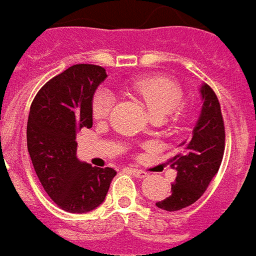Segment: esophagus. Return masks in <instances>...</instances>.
Here are the masks:
<instances>
[{
  "label": "esophagus",
  "instance_id": "obj_1",
  "mask_svg": "<svg viewBox=\"0 0 256 256\" xmlns=\"http://www.w3.org/2000/svg\"><path fill=\"white\" fill-rule=\"evenodd\" d=\"M128 172H132L133 176H136L137 178H145L148 176V172H144V170H140V168H128Z\"/></svg>",
  "mask_w": 256,
  "mask_h": 256
}]
</instances>
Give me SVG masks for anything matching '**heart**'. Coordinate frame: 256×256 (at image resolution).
Returning <instances> with one entry per match:
<instances>
[{"label":"heart","instance_id":"1","mask_svg":"<svg viewBox=\"0 0 256 256\" xmlns=\"http://www.w3.org/2000/svg\"><path fill=\"white\" fill-rule=\"evenodd\" d=\"M134 93L142 100L152 116L166 118L182 104L184 94L176 82L160 76L140 78L132 84ZM115 96L111 90L100 89L93 98V116L104 119L111 114Z\"/></svg>","mask_w":256,"mask_h":256}]
</instances>
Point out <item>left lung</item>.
<instances>
[{
    "label": "left lung",
    "mask_w": 256,
    "mask_h": 256,
    "mask_svg": "<svg viewBox=\"0 0 256 256\" xmlns=\"http://www.w3.org/2000/svg\"><path fill=\"white\" fill-rule=\"evenodd\" d=\"M202 111L190 138L178 145V152L168 160L177 172L172 194L156 203L166 211H178L193 204L206 192L218 172L225 150V128L220 101L208 84L198 88Z\"/></svg>",
    "instance_id": "1"
}]
</instances>
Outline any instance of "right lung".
Returning a JSON list of instances; mask_svg holds the SVG:
<instances>
[{
	"instance_id": "add662e5",
	"label": "right lung",
	"mask_w": 256,
	"mask_h": 256,
	"mask_svg": "<svg viewBox=\"0 0 256 256\" xmlns=\"http://www.w3.org/2000/svg\"><path fill=\"white\" fill-rule=\"evenodd\" d=\"M106 70L75 64L42 86L27 120V148L45 192L60 208L84 214L97 208L116 172L79 160L76 133L93 124V96Z\"/></svg>"
}]
</instances>
